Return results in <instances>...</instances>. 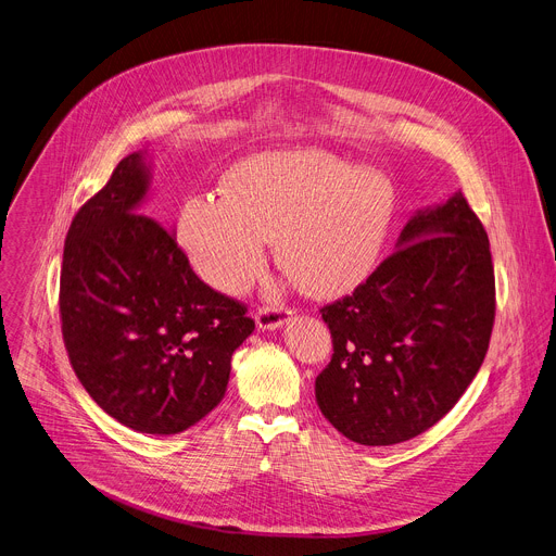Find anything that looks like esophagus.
Instances as JSON below:
<instances>
[{"mask_svg":"<svg viewBox=\"0 0 556 556\" xmlns=\"http://www.w3.org/2000/svg\"><path fill=\"white\" fill-rule=\"evenodd\" d=\"M292 313L288 308H260L255 319L262 330H279L283 324H288Z\"/></svg>","mask_w":556,"mask_h":556,"instance_id":"esophagus-1","label":"esophagus"}]
</instances>
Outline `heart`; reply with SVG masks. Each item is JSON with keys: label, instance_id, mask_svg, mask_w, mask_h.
<instances>
[{"label": "heart", "instance_id": "heart-1", "mask_svg": "<svg viewBox=\"0 0 556 556\" xmlns=\"http://www.w3.org/2000/svg\"><path fill=\"white\" fill-rule=\"evenodd\" d=\"M399 211L394 181L321 148H290L235 164L222 194L184 201L177 237L197 275L235 294L275 241L277 264L317 296L359 288L377 270Z\"/></svg>", "mask_w": 556, "mask_h": 556}]
</instances>
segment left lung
<instances>
[{
	"mask_svg": "<svg viewBox=\"0 0 556 556\" xmlns=\"http://www.w3.org/2000/svg\"><path fill=\"white\" fill-rule=\"evenodd\" d=\"M321 319L334 355L315 396L343 437L392 445L447 415L479 372L494 324L490 241L462 190L417 211L392 255Z\"/></svg>",
	"mask_w": 556,
	"mask_h": 556,
	"instance_id": "left-lung-1",
	"label": "left lung"
}]
</instances>
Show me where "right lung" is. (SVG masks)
Returning a JSON list of instances; mask_svg holds the SVG:
<instances>
[{"label":"right lung","instance_id":"1","mask_svg":"<svg viewBox=\"0 0 556 556\" xmlns=\"http://www.w3.org/2000/svg\"><path fill=\"white\" fill-rule=\"evenodd\" d=\"M146 150L124 157L75 215L60 281L73 370L135 432L168 437L226 394L232 352L255 330L245 308L201 281L177 239L146 217Z\"/></svg>","mask_w":556,"mask_h":556}]
</instances>
